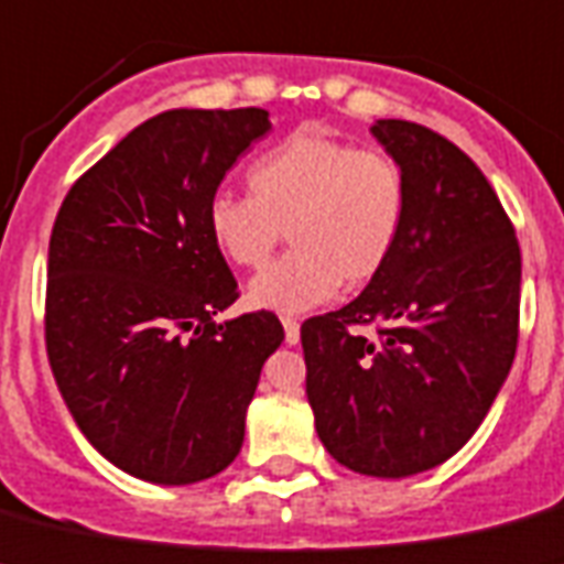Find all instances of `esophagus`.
I'll return each mask as SVG.
<instances>
[{"instance_id": "34e87169", "label": "esophagus", "mask_w": 564, "mask_h": 564, "mask_svg": "<svg viewBox=\"0 0 564 564\" xmlns=\"http://www.w3.org/2000/svg\"><path fill=\"white\" fill-rule=\"evenodd\" d=\"M282 328H285V341H288V345H296V341H300V322H296V319H282Z\"/></svg>"}]
</instances>
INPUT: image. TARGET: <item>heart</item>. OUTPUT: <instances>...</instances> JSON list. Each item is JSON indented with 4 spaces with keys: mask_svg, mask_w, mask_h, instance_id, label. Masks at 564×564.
Segmentation results:
<instances>
[{
    "mask_svg": "<svg viewBox=\"0 0 564 564\" xmlns=\"http://www.w3.org/2000/svg\"><path fill=\"white\" fill-rule=\"evenodd\" d=\"M250 196L219 194L208 230L228 262L259 268L282 236L293 250L250 279L248 305L305 314L384 271L408 214L402 167L388 153L359 151L328 133L300 131L248 173Z\"/></svg>",
    "mask_w": 564,
    "mask_h": 564,
    "instance_id": "b5f03b06",
    "label": "heart"
}]
</instances>
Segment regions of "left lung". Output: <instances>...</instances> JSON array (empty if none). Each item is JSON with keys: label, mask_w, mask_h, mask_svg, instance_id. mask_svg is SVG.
Returning <instances> with one entry per match:
<instances>
[{"label": "left lung", "mask_w": 564, "mask_h": 564, "mask_svg": "<svg viewBox=\"0 0 564 564\" xmlns=\"http://www.w3.org/2000/svg\"><path fill=\"white\" fill-rule=\"evenodd\" d=\"M370 133L405 173V225L354 302L302 325L305 393L339 465L402 479L451 459L488 416L517 354L522 257L502 202L454 142L405 119ZM368 321L379 343L347 330Z\"/></svg>", "instance_id": "left-lung-1"}]
</instances>
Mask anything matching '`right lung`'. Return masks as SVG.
<instances>
[{"instance_id": "obj_1", "label": "right lung", "mask_w": 564, "mask_h": 564, "mask_svg": "<svg viewBox=\"0 0 564 564\" xmlns=\"http://www.w3.org/2000/svg\"><path fill=\"white\" fill-rule=\"evenodd\" d=\"M268 131L262 108L165 110L110 148L53 223V379L85 440L144 482L194 485L228 468L264 359L285 339L268 311L216 322L239 291L208 205Z\"/></svg>"}]
</instances>
